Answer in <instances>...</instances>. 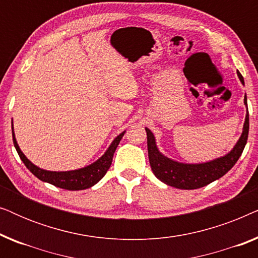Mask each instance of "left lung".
<instances>
[{
    "label": "left lung",
    "instance_id": "8db88e82",
    "mask_svg": "<svg viewBox=\"0 0 258 258\" xmlns=\"http://www.w3.org/2000/svg\"><path fill=\"white\" fill-rule=\"evenodd\" d=\"M237 76L244 86V80L239 72H237ZM244 105L246 108L245 121L243 124L241 137L236 142L234 148L223 156L203 162V163H183V162L171 160L165 156L157 148L156 139H155L153 132L149 128H146L148 156H149L150 167L154 175L167 185L184 190L202 188V186L208 185L209 183L224 176L237 162L244 149L246 140H248L249 111L246 95H244Z\"/></svg>",
    "mask_w": 258,
    "mask_h": 258
}]
</instances>
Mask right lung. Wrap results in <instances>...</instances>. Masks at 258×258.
Returning <instances> with one entry per match:
<instances>
[{"instance_id":"add662e5","label":"right lung","mask_w":258,"mask_h":258,"mask_svg":"<svg viewBox=\"0 0 258 258\" xmlns=\"http://www.w3.org/2000/svg\"><path fill=\"white\" fill-rule=\"evenodd\" d=\"M12 132H13V141L15 149L19 154V156L24 165L29 169L31 174L36 176L41 181L50 183V184L58 186V188L66 189V190H84L96 184L98 181H101L105 175V172L108 171V169L110 168L112 156L117 148L119 141L122 140L124 132H122L119 135H117L112 141L110 146L105 153L102 156L87 167L75 169V170H68V171H50V170H44V169L38 168L37 165H35L33 162L29 161L27 158L26 155L22 153V150L20 149L19 144H17L15 133H14V125L12 122Z\"/></svg>"}]
</instances>
